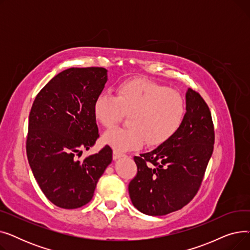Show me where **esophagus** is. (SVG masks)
<instances>
[{"label": "esophagus", "mask_w": 250, "mask_h": 250, "mask_svg": "<svg viewBox=\"0 0 250 250\" xmlns=\"http://www.w3.org/2000/svg\"><path fill=\"white\" fill-rule=\"evenodd\" d=\"M123 156H125V154L117 152V151H115V150L113 151V160H116V159H118V158H121V157H123Z\"/></svg>", "instance_id": "obj_1"}]
</instances>
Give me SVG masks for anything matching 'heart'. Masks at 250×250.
<instances>
[{"instance_id":"obj_1","label":"heart","mask_w":250,"mask_h":250,"mask_svg":"<svg viewBox=\"0 0 250 250\" xmlns=\"http://www.w3.org/2000/svg\"><path fill=\"white\" fill-rule=\"evenodd\" d=\"M96 120L105 127L128 115V127H113L105 132L103 142L116 151L140 148L146 141L159 146L180 127L186 104L177 91L145 79H130L118 84L115 96L99 94L93 104Z\"/></svg>"}]
</instances>
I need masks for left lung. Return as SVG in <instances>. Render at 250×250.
Returning a JSON list of instances; mask_svg holds the SVG:
<instances>
[{
    "label": "left lung",
    "mask_w": 250,
    "mask_h": 250,
    "mask_svg": "<svg viewBox=\"0 0 250 250\" xmlns=\"http://www.w3.org/2000/svg\"><path fill=\"white\" fill-rule=\"evenodd\" d=\"M187 112L177 132L155 150L135 156L137 175L129 198L140 212L164 216L187 206L198 193L214 151L212 114L203 97L187 92Z\"/></svg>",
    "instance_id": "8db88e82"
}]
</instances>
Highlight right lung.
I'll return each mask as SVG.
<instances>
[{"instance_id": "1", "label": "right lung", "mask_w": 250, "mask_h": 250, "mask_svg": "<svg viewBox=\"0 0 250 250\" xmlns=\"http://www.w3.org/2000/svg\"><path fill=\"white\" fill-rule=\"evenodd\" d=\"M107 81L99 67L70 68L38 92L29 113L26 153L46 198L62 208H77L93 198L112 150L79 159L99 138L93 104Z\"/></svg>"}]
</instances>
